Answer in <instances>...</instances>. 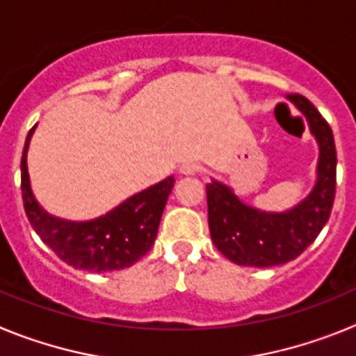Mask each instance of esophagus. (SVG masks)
Here are the masks:
<instances>
[{"mask_svg":"<svg viewBox=\"0 0 356 356\" xmlns=\"http://www.w3.org/2000/svg\"><path fill=\"white\" fill-rule=\"evenodd\" d=\"M197 171H200V165H197V163H194V162H185V163H181V165H180L181 175L191 176V175H196Z\"/></svg>","mask_w":356,"mask_h":356,"instance_id":"34e87169","label":"esophagus"}]
</instances>
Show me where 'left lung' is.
Instances as JSON below:
<instances>
[{"label":"left lung","mask_w":356,"mask_h":356,"mask_svg":"<svg viewBox=\"0 0 356 356\" xmlns=\"http://www.w3.org/2000/svg\"><path fill=\"white\" fill-rule=\"evenodd\" d=\"M289 99L307 118L319 144L317 180L312 193L287 212H264L242 203L221 181L207 185L209 228L216 248L238 266L271 267L294 260L307 250L328 221L335 200L337 151L332 128L301 94Z\"/></svg>","instance_id":"1"}]
</instances>
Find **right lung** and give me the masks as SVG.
<instances>
[{
  "mask_svg": "<svg viewBox=\"0 0 356 356\" xmlns=\"http://www.w3.org/2000/svg\"><path fill=\"white\" fill-rule=\"evenodd\" d=\"M35 127L28 131L24 143L21 191L24 212L37 235L55 251L58 259L74 269L106 273L134 266L153 248L175 178L169 176L143 193L134 194L114 210L92 221H65L46 212L31 193L26 153Z\"/></svg>",
  "mask_w": 356,
  "mask_h": 356,
  "instance_id": "1",
  "label": "right lung"
}]
</instances>
